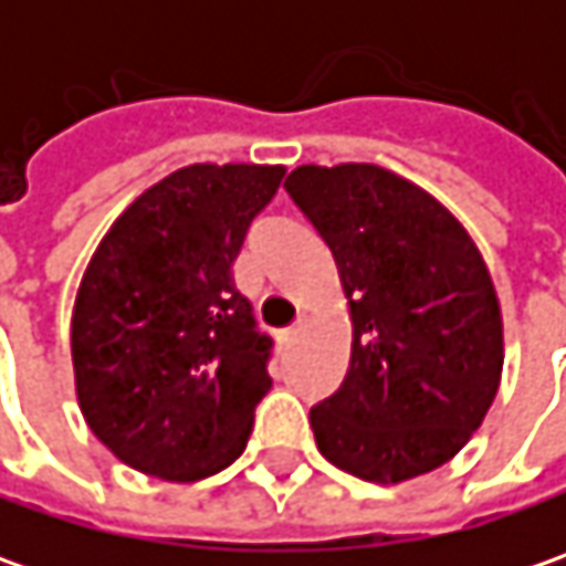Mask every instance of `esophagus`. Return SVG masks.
Instances as JSON below:
<instances>
[{
	"mask_svg": "<svg viewBox=\"0 0 566 566\" xmlns=\"http://www.w3.org/2000/svg\"><path fill=\"white\" fill-rule=\"evenodd\" d=\"M298 334H302V324H293V327H286V331H280V346H283V349H290V346H293L295 339H298Z\"/></svg>",
	"mask_w": 566,
	"mask_h": 566,
	"instance_id": "1",
	"label": "esophagus"
}]
</instances>
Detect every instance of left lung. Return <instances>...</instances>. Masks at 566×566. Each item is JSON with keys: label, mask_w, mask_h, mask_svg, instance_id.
Segmentation results:
<instances>
[{"label": "left lung", "mask_w": 566, "mask_h": 566, "mask_svg": "<svg viewBox=\"0 0 566 566\" xmlns=\"http://www.w3.org/2000/svg\"><path fill=\"white\" fill-rule=\"evenodd\" d=\"M286 191L334 251L353 321L349 371L308 412L317 450L380 485L444 467L485 419L504 365L501 305L475 242L380 166H298Z\"/></svg>", "instance_id": "1"}]
</instances>
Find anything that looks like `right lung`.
I'll use <instances>...</instances> for the list:
<instances>
[{
	"mask_svg": "<svg viewBox=\"0 0 566 566\" xmlns=\"http://www.w3.org/2000/svg\"><path fill=\"white\" fill-rule=\"evenodd\" d=\"M283 166L195 164L147 188L94 251L72 315L81 412L138 472L198 482L249 444L271 337L232 283Z\"/></svg>",
	"mask_w": 566,
	"mask_h": 566,
	"instance_id": "right-lung-1",
	"label": "right lung"
}]
</instances>
